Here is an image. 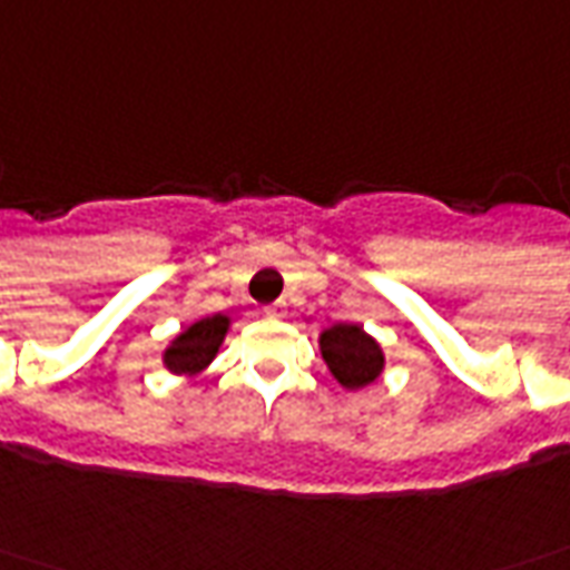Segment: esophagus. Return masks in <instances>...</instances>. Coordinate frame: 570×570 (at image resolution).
<instances>
[{
  "mask_svg": "<svg viewBox=\"0 0 570 570\" xmlns=\"http://www.w3.org/2000/svg\"><path fill=\"white\" fill-rule=\"evenodd\" d=\"M265 314H268V317H284V305H268Z\"/></svg>",
  "mask_w": 570,
  "mask_h": 570,
  "instance_id": "obj_1",
  "label": "esophagus"
}]
</instances>
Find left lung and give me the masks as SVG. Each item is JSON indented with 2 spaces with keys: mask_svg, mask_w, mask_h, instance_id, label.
<instances>
[{
  "mask_svg": "<svg viewBox=\"0 0 570 570\" xmlns=\"http://www.w3.org/2000/svg\"><path fill=\"white\" fill-rule=\"evenodd\" d=\"M317 348L324 357L330 376L340 382L345 392H361L370 382H376L385 370L382 345L361 324H333L321 330Z\"/></svg>",
  "mask_w": 570,
  "mask_h": 570,
  "instance_id": "left-lung-1",
  "label": "left lung"
}]
</instances>
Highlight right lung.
I'll use <instances>...</instances> for the list:
<instances>
[{
    "label": "right lung",
    "mask_w": 570,
    "mask_h": 570,
    "mask_svg": "<svg viewBox=\"0 0 570 570\" xmlns=\"http://www.w3.org/2000/svg\"><path fill=\"white\" fill-rule=\"evenodd\" d=\"M228 330L230 314H209V317L190 321L163 348V367L175 376H200L203 370L216 361Z\"/></svg>",
    "instance_id": "1"
}]
</instances>
